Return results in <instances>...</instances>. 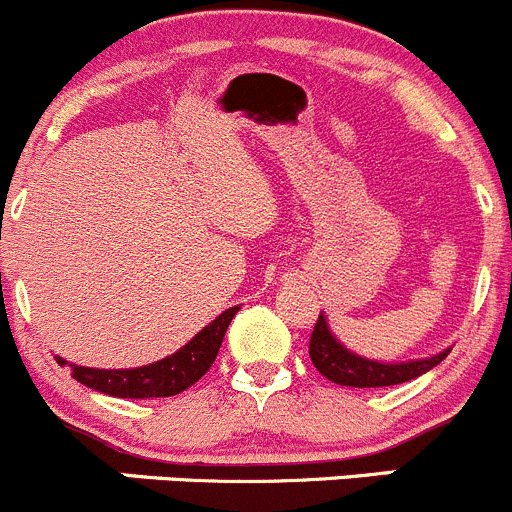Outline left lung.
I'll list each match as a JSON object with an SVG mask.
<instances>
[{"mask_svg": "<svg viewBox=\"0 0 512 512\" xmlns=\"http://www.w3.org/2000/svg\"><path fill=\"white\" fill-rule=\"evenodd\" d=\"M308 353H311L313 366L326 376L328 381L338 383V386L348 388H383V386H398V383L413 381V378L423 376L430 368L438 366L450 348L435 353L430 358H416V361H401V363H383L373 361V358H363L353 353L351 348L343 346L333 331L328 328L326 316H318L316 328H313L311 343H308Z\"/></svg>", "mask_w": 512, "mask_h": 512, "instance_id": "1", "label": "left lung"}]
</instances>
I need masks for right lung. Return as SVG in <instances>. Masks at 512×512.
<instances>
[{"instance_id":"right-lung-1","label":"right lung","mask_w":512,"mask_h":512,"mask_svg":"<svg viewBox=\"0 0 512 512\" xmlns=\"http://www.w3.org/2000/svg\"><path fill=\"white\" fill-rule=\"evenodd\" d=\"M236 313H239V306L226 308L179 351L141 368H114L111 371V368L77 366V363L64 361L62 356L54 358L59 366L72 368V378H77L91 391L114 398H169L194 386L209 371L211 363L219 356L226 328L234 321Z\"/></svg>"}]
</instances>
